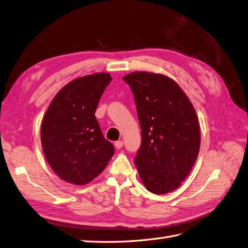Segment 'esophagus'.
Listing matches in <instances>:
<instances>
[{
	"mask_svg": "<svg viewBox=\"0 0 248 248\" xmlns=\"http://www.w3.org/2000/svg\"><path fill=\"white\" fill-rule=\"evenodd\" d=\"M123 145H124V142H123V140H118V141H115V143H114V146L117 148V150H120V148L123 147Z\"/></svg>",
	"mask_w": 248,
	"mask_h": 248,
	"instance_id": "esophagus-1",
	"label": "esophagus"
}]
</instances>
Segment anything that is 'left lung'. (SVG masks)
Returning <instances> with one entry per match:
<instances>
[{"mask_svg": "<svg viewBox=\"0 0 248 248\" xmlns=\"http://www.w3.org/2000/svg\"><path fill=\"white\" fill-rule=\"evenodd\" d=\"M134 93L141 128L135 158L140 179L155 194L181 186L201 146V128L193 105L182 88L164 75L136 72L124 76Z\"/></svg>", "mask_w": 248, "mask_h": 248, "instance_id": "1", "label": "left lung"}]
</instances>
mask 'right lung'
<instances>
[{
  "instance_id": "right-lung-1",
  "label": "right lung",
  "mask_w": 248,
  "mask_h": 248,
  "mask_svg": "<svg viewBox=\"0 0 248 248\" xmlns=\"http://www.w3.org/2000/svg\"><path fill=\"white\" fill-rule=\"evenodd\" d=\"M111 80L106 73L78 78L48 106L41 124V145L47 163L63 181L85 185L104 170L114 154L94 115Z\"/></svg>"
}]
</instances>
